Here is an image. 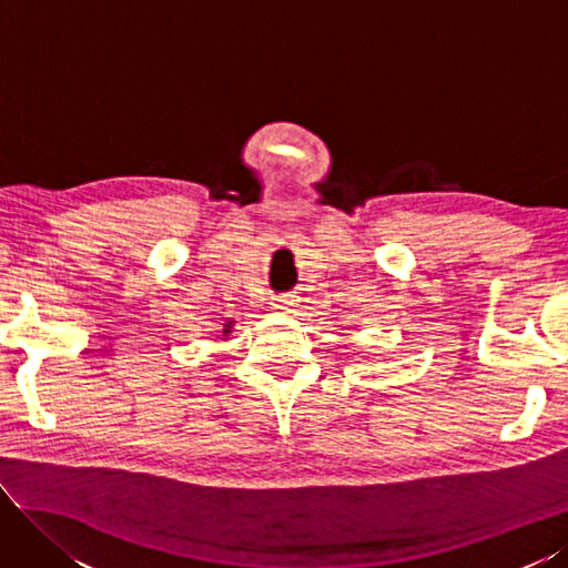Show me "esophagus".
<instances>
[{
	"label": "esophagus",
	"mask_w": 568,
	"mask_h": 568,
	"mask_svg": "<svg viewBox=\"0 0 568 568\" xmlns=\"http://www.w3.org/2000/svg\"><path fill=\"white\" fill-rule=\"evenodd\" d=\"M290 304H293V300H290V295H275V297H273V306H275V310H287Z\"/></svg>",
	"instance_id": "1"
}]
</instances>
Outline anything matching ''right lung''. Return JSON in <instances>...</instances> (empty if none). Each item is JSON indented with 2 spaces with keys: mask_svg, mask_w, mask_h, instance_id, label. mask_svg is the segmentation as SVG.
<instances>
[{
  "mask_svg": "<svg viewBox=\"0 0 568 568\" xmlns=\"http://www.w3.org/2000/svg\"><path fill=\"white\" fill-rule=\"evenodd\" d=\"M223 333H231V326H225V328H223Z\"/></svg>",
  "mask_w": 568,
  "mask_h": 568,
  "instance_id": "right-lung-1",
  "label": "right lung"
}]
</instances>
